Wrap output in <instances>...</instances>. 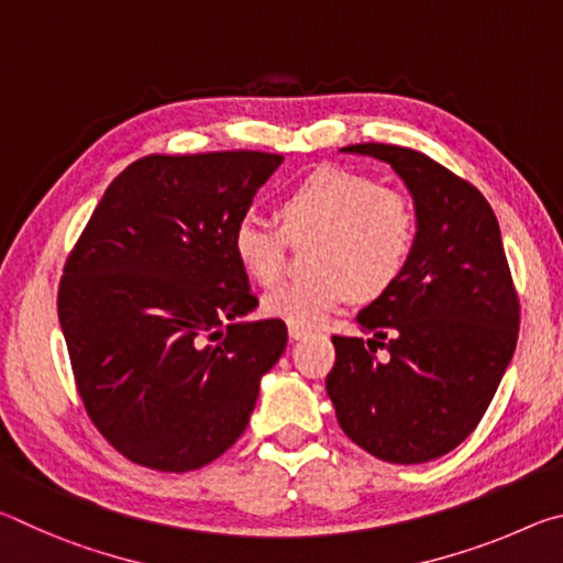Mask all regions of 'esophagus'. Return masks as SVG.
Returning <instances> with one entry per match:
<instances>
[{"instance_id": "obj_1", "label": "esophagus", "mask_w": 563, "mask_h": 563, "mask_svg": "<svg viewBox=\"0 0 563 563\" xmlns=\"http://www.w3.org/2000/svg\"><path fill=\"white\" fill-rule=\"evenodd\" d=\"M288 332H290L292 340H300V338H305V335H310V330L298 328V325H288Z\"/></svg>"}]
</instances>
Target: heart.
I'll return each mask as SVG.
<instances>
[{
  "instance_id": "obj_1",
  "label": "heart",
  "mask_w": 563,
  "mask_h": 563,
  "mask_svg": "<svg viewBox=\"0 0 563 563\" xmlns=\"http://www.w3.org/2000/svg\"><path fill=\"white\" fill-rule=\"evenodd\" d=\"M278 216L283 225L253 213L238 218L233 255L255 283L275 285L285 273L290 241L312 238V273L265 298L271 318L305 330L322 325L352 295L375 300L393 290L417 247L419 216L412 196L357 170L318 168L285 190Z\"/></svg>"
}]
</instances>
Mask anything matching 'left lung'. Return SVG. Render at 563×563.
Segmentation results:
<instances>
[{"mask_svg": "<svg viewBox=\"0 0 563 563\" xmlns=\"http://www.w3.org/2000/svg\"><path fill=\"white\" fill-rule=\"evenodd\" d=\"M342 151L397 170L415 198L419 233L402 280L357 316L373 338L332 335L325 387L357 446L383 462L422 464L482 422L517 347L519 295L497 216L470 180L407 146ZM377 349L388 350L385 361Z\"/></svg>", "mask_w": 563, "mask_h": 563, "instance_id": "obj_1", "label": "left lung"}]
</instances>
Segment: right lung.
I'll return each instance as SVG.
<instances>
[{
  "instance_id": "obj_1",
  "label": "right lung",
  "mask_w": 563,
  "mask_h": 563,
  "mask_svg": "<svg viewBox=\"0 0 563 563\" xmlns=\"http://www.w3.org/2000/svg\"><path fill=\"white\" fill-rule=\"evenodd\" d=\"M280 161L265 151L133 161L71 247L56 305L76 393L126 460L201 470L245 432L288 328L241 320L258 298L231 235Z\"/></svg>"
}]
</instances>
